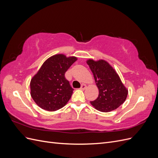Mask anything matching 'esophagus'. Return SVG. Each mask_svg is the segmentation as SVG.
<instances>
[{
    "label": "esophagus",
    "instance_id": "obj_1",
    "mask_svg": "<svg viewBox=\"0 0 158 158\" xmlns=\"http://www.w3.org/2000/svg\"><path fill=\"white\" fill-rule=\"evenodd\" d=\"M85 88H86V85H85V84H82V85H81V87H80V89H81L84 90V89H85Z\"/></svg>",
    "mask_w": 158,
    "mask_h": 158
}]
</instances>
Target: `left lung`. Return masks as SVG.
I'll return each mask as SVG.
<instances>
[{
  "mask_svg": "<svg viewBox=\"0 0 158 158\" xmlns=\"http://www.w3.org/2000/svg\"><path fill=\"white\" fill-rule=\"evenodd\" d=\"M87 64L94 74L99 89V95L91 104L102 112L116 109L126 100L128 90L124 86L118 75L107 62L89 59Z\"/></svg>",
  "mask_w": 158,
  "mask_h": 158,
  "instance_id": "obj_1",
  "label": "left lung"
}]
</instances>
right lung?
<instances>
[{
  "label": "right lung",
  "instance_id": "1",
  "mask_svg": "<svg viewBox=\"0 0 158 158\" xmlns=\"http://www.w3.org/2000/svg\"><path fill=\"white\" fill-rule=\"evenodd\" d=\"M77 59L56 55L43 64L30 82L31 95L38 106L55 111L67 103L73 93L65 73Z\"/></svg>",
  "mask_w": 158,
  "mask_h": 158
}]
</instances>
